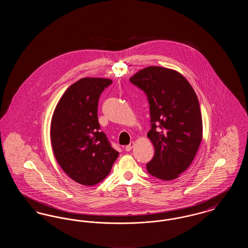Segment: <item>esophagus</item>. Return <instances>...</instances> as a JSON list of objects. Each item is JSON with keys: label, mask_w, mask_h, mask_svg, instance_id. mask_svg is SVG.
Returning <instances> with one entry per match:
<instances>
[{"label": "esophagus", "mask_w": 248, "mask_h": 248, "mask_svg": "<svg viewBox=\"0 0 248 248\" xmlns=\"http://www.w3.org/2000/svg\"><path fill=\"white\" fill-rule=\"evenodd\" d=\"M134 145H135V142H131L129 145H127V146L125 147V151H126V152H130V151L132 150V148L134 147Z\"/></svg>", "instance_id": "esophagus-1"}]
</instances>
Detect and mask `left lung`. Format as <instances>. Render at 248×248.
<instances>
[{"label": "left lung", "mask_w": 248, "mask_h": 248, "mask_svg": "<svg viewBox=\"0 0 248 248\" xmlns=\"http://www.w3.org/2000/svg\"><path fill=\"white\" fill-rule=\"evenodd\" d=\"M130 82L147 94L152 128L147 136L155 150L148 172L173 180L188 169L202 139L198 97L178 71L151 66L134 74Z\"/></svg>", "instance_id": "8db88e82"}]
</instances>
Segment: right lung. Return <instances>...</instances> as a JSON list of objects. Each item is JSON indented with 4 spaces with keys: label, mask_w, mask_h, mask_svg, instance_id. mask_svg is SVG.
I'll return each mask as SVG.
<instances>
[{
    "label": "right lung",
    "mask_w": 248,
    "mask_h": 248,
    "mask_svg": "<svg viewBox=\"0 0 248 248\" xmlns=\"http://www.w3.org/2000/svg\"><path fill=\"white\" fill-rule=\"evenodd\" d=\"M111 83L106 78L80 79L61 96L51 120L52 149L59 165L84 186L101 182L118 158L97 119L99 96Z\"/></svg>",
    "instance_id": "right-lung-1"
}]
</instances>
